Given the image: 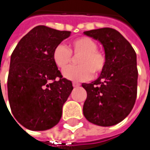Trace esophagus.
<instances>
[{
    "label": "esophagus",
    "mask_w": 150,
    "mask_h": 150,
    "mask_svg": "<svg viewBox=\"0 0 150 150\" xmlns=\"http://www.w3.org/2000/svg\"><path fill=\"white\" fill-rule=\"evenodd\" d=\"M79 86H80V83H78V82H73V87L74 88H77Z\"/></svg>",
    "instance_id": "esophagus-1"
}]
</instances>
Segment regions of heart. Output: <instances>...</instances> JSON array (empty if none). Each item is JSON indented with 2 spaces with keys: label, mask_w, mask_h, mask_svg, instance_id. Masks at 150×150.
<instances>
[{
  "label": "heart",
  "mask_w": 150,
  "mask_h": 150,
  "mask_svg": "<svg viewBox=\"0 0 150 150\" xmlns=\"http://www.w3.org/2000/svg\"><path fill=\"white\" fill-rule=\"evenodd\" d=\"M97 47V43L93 39L79 37L70 42L69 49L63 44L56 46L53 51V61L60 69L64 70L73 61L72 54L78 56L79 66L67 68L63 75L75 81H87L92 77V73L96 75L102 73L106 65V56Z\"/></svg>",
  "instance_id": "b5f03b06"
}]
</instances>
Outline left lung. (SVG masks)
I'll return each mask as SVG.
<instances>
[{"label": "left lung", "instance_id": "obj_1", "mask_svg": "<svg viewBox=\"0 0 150 150\" xmlns=\"http://www.w3.org/2000/svg\"><path fill=\"white\" fill-rule=\"evenodd\" d=\"M104 47L106 65L99 78L82 83L87 91L85 118L96 125L113 126L132 110L137 95L136 54L130 43L115 29L103 28L84 32Z\"/></svg>", "mask_w": 150, "mask_h": 150}]
</instances>
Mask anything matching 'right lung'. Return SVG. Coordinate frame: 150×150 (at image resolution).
<instances>
[{"label": "right lung", "instance_id": "right-lung-1", "mask_svg": "<svg viewBox=\"0 0 150 150\" xmlns=\"http://www.w3.org/2000/svg\"><path fill=\"white\" fill-rule=\"evenodd\" d=\"M70 34L37 26L21 39L11 54L8 101L16 121L28 129L47 130L61 120L73 86L62 78L53 61V51Z\"/></svg>", "mask_w": 150, "mask_h": 150}]
</instances>
